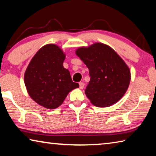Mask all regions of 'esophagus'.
<instances>
[{"label":"esophagus","instance_id":"1","mask_svg":"<svg viewBox=\"0 0 156 156\" xmlns=\"http://www.w3.org/2000/svg\"><path fill=\"white\" fill-rule=\"evenodd\" d=\"M84 85V83H83V82H80V83H79V87H80V89H83Z\"/></svg>","mask_w":156,"mask_h":156}]
</instances>
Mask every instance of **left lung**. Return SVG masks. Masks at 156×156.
Wrapping results in <instances>:
<instances>
[{
	"label": "left lung",
	"instance_id": "8db88e82",
	"mask_svg": "<svg viewBox=\"0 0 156 156\" xmlns=\"http://www.w3.org/2000/svg\"><path fill=\"white\" fill-rule=\"evenodd\" d=\"M76 55L89 69L90 81L84 89L91 102L98 107L119 101L127 89L131 75L123 60L110 47L95 43L77 49Z\"/></svg>",
	"mask_w": 156,
	"mask_h": 156
}]
</instances>
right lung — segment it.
<instances>
[{
	"label": "right lung",
	"mask_w": 156,
	"mask_h": 156,
	"mask_svg": "<svg viewBox=\"0 0 156 156\" xmlns=\"http://www.w3.org/2000/svg\"><path fill=\"white\" fill-rule=\"evenodd\" d=\"M65 58L58 47L47 44L36 53L25 72V84L30 97L47 109L59 107L69 92L79 87L63 67Z\"/></svg>",
	"instance_id": "1"
}]
</instances>
